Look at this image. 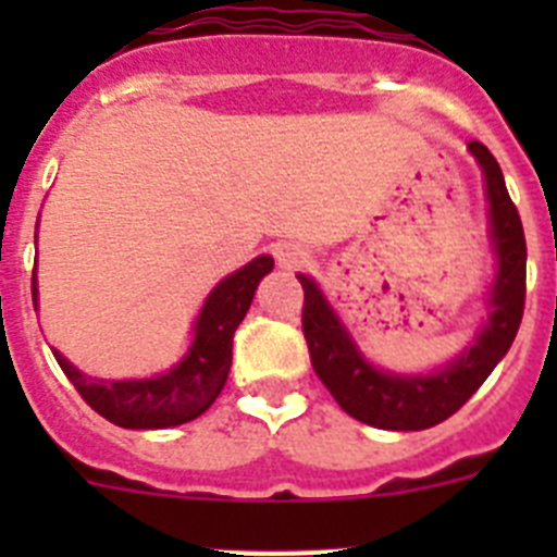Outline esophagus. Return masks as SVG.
I'll return each instance as SVG.
<instances>
[{
	"label": "esophagus",
	"mask_w": 557,
	"mask_h": 557,
	"mask_svg": "<svg viewBox=\"0 0 557 557\" xmlns=\"http://www.w3.org/2000/svg\"><path fill=\"white\" fill-rule=\"evenodd\" d=\"M275 262H278V268H284V270L301 268V264L307 262V250H304L301 245L282 243L278 248H275Z\"/></svg>",
	"instance_id": "1"
}]
</instances>
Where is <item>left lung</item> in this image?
I'll return each mask as SVG.
<instances>
[{
	"mask_svg": "<svg viewBox=\"0 0 557 557\" xmlns=\"http://www.w3.org/2000/svg\"><path fill=\"white\" fill-rule=\"evenodd\" d=\"M469 150L485 172V191L491 203V234H494L499 273L491 293L488 323L480 332L474 346L462 351L449 368L432 376H396L376 371L359 357L348 332L339 326L337 314L323 301L321 289L298 275L304 287L301 326L309 346L314 373L321 376L343 410L362 424L379 430H430L449 416H455L488 379L519 332L528 295V243L524 228L502 178V170L491 150L482 141H469Z\"/></svg>",
	"mask_w": 557,
	"mask_h": 557,
	"instance_id": "8db88e82",
	"label": "left lung"
}]
</instances>
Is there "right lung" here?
I'll use <instances>...</instances> for the list:
<instances>
[{
    "mask_svg": "<svg viewBox=\"0 0 557 557\" xmlns=\"http://www.w3.org/2000/svg\"><path fill=\"white\" fill-rule=\"evenodd\" d=\"M273 270L270 256H259L243 270H236L214 287L195 326V343L178 368L141 382H100L83 376L72 362L52 351L61 371L81 393L83 401L111 424L125 430H166L203 416L231 371L234 332L248 312L253 293L264 275ZM33 304H36V270H33Z\"/></svg>",
    "mask_w": 557,
    "mask_h": 557,
    "instance_id": "right-lung-1",
    "label": "right lung"
}]
</instances>
